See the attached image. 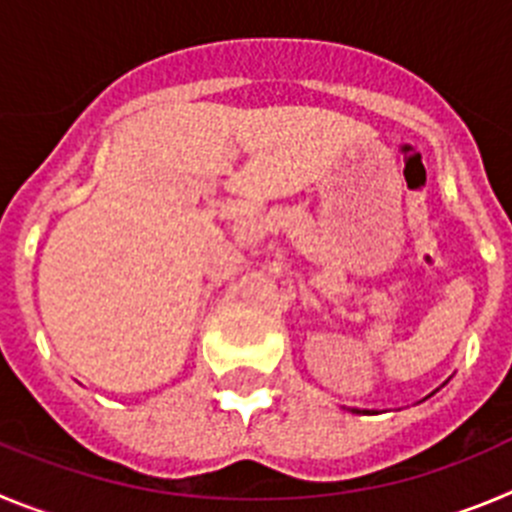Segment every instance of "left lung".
<instances>
[{"mask_svg": "<svg viewBox=\"0 0 512 512\" xmlns=\"http://www.w3.org/2000/svg\"><path fill=\"white\" fill-rule=\"evenodd\" d=\"M431 398V395H428ZM352 413H370V411H359V408H352Z\"/></svg>", "mask_w": 512, "mask_h": 512, "instance_id": "obj_1", "label": "left lung"}]
</instances>
